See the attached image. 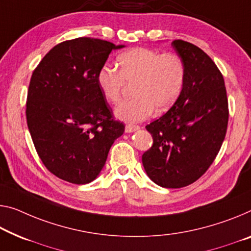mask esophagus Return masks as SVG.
I'll return each instance as SVG.
<instances>
[{
	"mask_svg": "<svg viewBox=\"0 0 251 251\" xmlns=\"http://www.w3.org/2000/svg\"><path fill=\"white\" fill-rule=\"evenodd\" d=\"M140 129V126H133V125H126V132L131 133V132H134V131H137Z\"/></svg>",
	"mask_w": 251,
	"mask_h": 251,
	"instance_id": "1",
	"label": "esophagus"
}]
</instances>
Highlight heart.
I'll list each match as a JSON object with an SVG mask.
<instances>
[{"label":"heart","mask_w":251,"mask_h":251,"mask_svg":"<svg viewBox=\"0 0 251 251\" xmlns=\"http://www.w3.org/2000/svg\"><path fill=\"white\" fill-rule=\"evenodd\" d=\"M117 64L119 71L107 65L100 68L96 84L107 102L118 103L126 83H134V99L121 103L115 109V115L122 121H144L153 110L163 113L182 93L185 66L176 53H160L153 49L137 47L119 55Z\"/></svg>","instance_id":"b5f03b06"}]
</instances>
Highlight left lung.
Masks as SVG:
<instances>
[{
    "label": "left lung",
    "mask_w": 251,
    "mask_h": 251,
    "mask_svg": "<svg viewBox=\"0 0 251 251\" xmlns=\"http://www.w3.org/2000/svg\"><path fill=\"white\" fill-rule=\"evenodd\" d=\"M172 46L184 63V86L174 105L146 126L153 144L142 164L153 183L180 188L213 163L225 140L229 109L225 79L214 61L187 41L174 40Z\"/></svg>",
    "instance_id": "8db88e82"
}]
</instances>
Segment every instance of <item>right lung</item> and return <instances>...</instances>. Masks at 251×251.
I'll use <instances>...</instances> for the list:
<instances>
[{
  "mask_svg": "<svg viewBox=\"0 0 251 251\" xmlns=\"http://www.w3.org/2000/svg\"><path fill=\"white\" fill-rule=\"evenodd\" d=\"M123 45L76 38L60 42L34 69L26 98V122L46 168L73 184L94 180L111 146L125 132L96 84L110 52Z\"/></svg>",
  "mask_w": 251,
  "mask_h": 251,
  "instance_id": "obj_1",
  "label": "right lung"
}]
</instances>
